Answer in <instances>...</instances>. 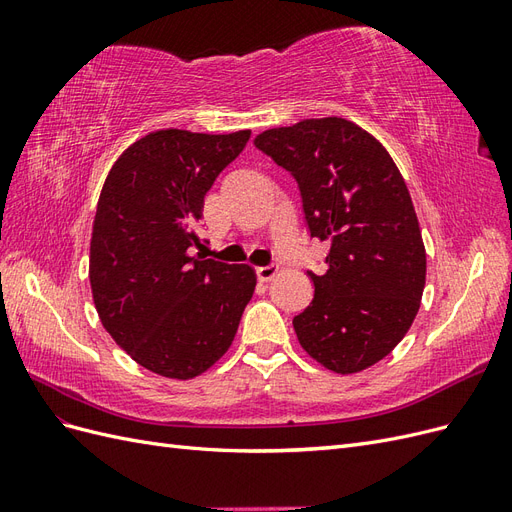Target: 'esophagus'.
Listing matches in <instances>:
<instances>
[{"mask_svg": "<svg viewBox=\"0 0 512 512\" xmlns=\"http://www.w3.org/2000/svg\"><path fill=\"white\" fill-rule=\"evenodd\" d=\"M275 273H277V265H267V267H258L256 269L258 282H271L273 277H275Z\"/></svg>", "mask_w": 512, "mask_h": 512, "instance_id": "esophagus-1", "label": "esophagus"}]
</instances>
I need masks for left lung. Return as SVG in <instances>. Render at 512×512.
<instances>
[{
	"mask_svg": "<svg viewBox=\"0 0 512 512\" xmlns=\"http://www.w3.org/2000/svg\"><path fill=\"white\" fill-rule=\"evenodd\" d=\"M256 149L297 181L307 232L327 241V271L292 318L301 346L337 374L389 354L416 318L425 245L406 181L374 136L339 117L256 136Z\"/></svg>",
	"mask_w": 512,
	"mask_h": 512,
	"instance_id": "1",
	"label": "left lung"
}]
</instances>
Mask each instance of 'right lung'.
Segmentation results:
<instances>
[{
	"label": "right lung",
	"mask_w": 512,
	"mask_h": 512,
	"mask_svg": "<svg viewBox=\"0 0 512 512\" xmlns=\"http://www.w3.org/2000/svg\"><path fill=\"white\" fill-rule=\"evenodd\" d=\"M247 141L250 130H158L106 177L91 232V292L104 329L153 374H203L230 348L252 299V267L192 256L205 194Z\"/></svg>",
	"instance_id": "right-lung-1"
}]
</instances>
